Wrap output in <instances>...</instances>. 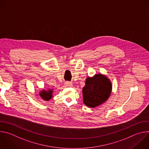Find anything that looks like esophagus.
<instances>
[{"instance_id": "34e87169", "label": "esophagus", "mask_w": 149, "mask_h": 149, "mask_svg": "<svg viewBox=\"0 0 149 149\" xmlns=\"http://www.w3.org/2000/svg\"><path fill=\"white\" fill-rule=\"evenodd\" d=\"M65 86L67 87H72V84L71 82H65Z\"/></svg>"}]
</instances>
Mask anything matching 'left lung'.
Returning a JSON list of instances; mask_svg holds the SVG:
<instances>
[{
  "label": "left lung",
  "mask_w": 149,
  "mask_h": 149,
  "mask_svg": "<svg viewBox=\"0 0 149 149\" xmlns=\"http://www.w3.org/2000/svg\"><path fill=\"white\" fill-rule=\"evenodd\" d=\"M111 90V82L105 75L99 74L88 77L82 89L84 103L88 107H96L109 99Z\"/></svg>",
  "instance_id": "left-lung-1"
}]
</instances>
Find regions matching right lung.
<instances>
[{"label": "right lung", "instance_id": "1", "mask_svg": "<svg viewBox=\"0 0 149 149\" xmlns=\"http://www.w3.org/2000/svg\"><path fill=\"white\" fill-rule=\"evenodd\" d=\"M52 93L53 90L51 89H48V91H46L45 90H42L41 92H40L39 95L41 97V98L44 100L48 101L51 100L52 97Z\"/></svg>", "mask_w": 149, "mask_h": 149}]
</instances>
